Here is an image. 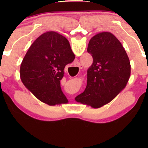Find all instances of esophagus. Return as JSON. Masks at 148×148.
I'll use <instances>...</instances> for the list:
<instances>
[{
  "label": "esophagus",
  "mask_w": 148,
  "mask_h": 148,
  "mask_svg": "<svg viewBox=\"0 0 148 148\" xmlns=\"http://www.w3.org/2000/svg\"><path fill=\"white\" fill-rule=\"evenodd\" d=\"M76 67H79V68L81 69H82L83 68V67H82V65H81V64L80 63H79V62H77V63L76 64Z\"/></svg>",
  "instance_id": "1"
}]
</instances>
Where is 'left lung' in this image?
I'll list each match as a JSON object with an SVG mask.
<instances>
[{
  "instance_id": "8db88e82",
  "label": "left lung",
  "mask_w": 148,
  "mask_h": 148,
  "mask_svg": "<svg viewBox=\"0 0 148 148\" xmlns=\"http://www.w3.org/2000/svg\"><path fill=\"white\" fill-rule=\"evenodd\" d=\"M87 51L93 62L87 71L86 89L75 99L78 102L86 101L97 108L110 102L125 88L130 77V62L122 44L109 32L92 37Z\"/></svg>"
}]
</instances>
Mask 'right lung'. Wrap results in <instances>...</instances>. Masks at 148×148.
<instances>
[{
	"label": "right lung",
	"instance_id": "obj_1",
	"mask_svg": "<svg viewBox=\"0 0 148 148\" xmlns=\"http://www.w3.org/2000/svg\"><path fill=\"white\" fill-rule=\"evenodd\" d=\"M75 58L69 41L49 31L37 37L22 61L20 77L23 85L42 102L54 106L66 99L60 87L64 69Z\"/></svg>",
	"mask_w": 148,
	"mask_h": 148
}]
</instances>
